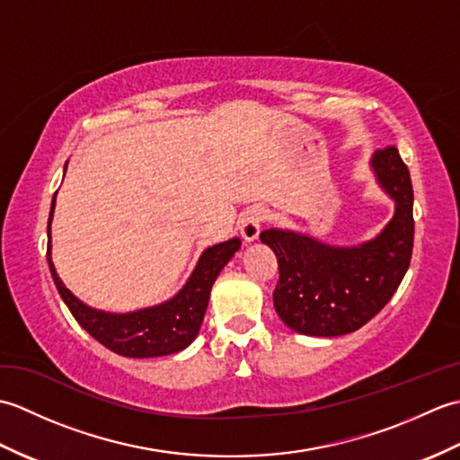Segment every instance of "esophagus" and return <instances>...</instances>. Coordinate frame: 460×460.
Segmentation results:
<instances>
[{
	"mask_svg": "<svg viewBox=\"0 0 460 460\" xmlns=\"http://www.w3.org/2000/svg\"><path fill=\"white\" fill-rule=\"evenodd\" d=\"M267 219V211L262 208H251L239 217V231L241 237L247 243L255 241L261 233V225Z\"/></svg>",
	"mask_w": 460,
	"mask_h": 460,
	"instance_id": "1",
	"label": "esophagus"
}]
</instances>
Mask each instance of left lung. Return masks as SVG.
<instances>
[{
    "instance_id": "8db88e82",
    "label": "left lung",
    "mask_w": 460,
    "mask_h": 460,
    "mask_svg": "<svg viewBox=\"0 0 460 460\" xmlns=\"http://www.w3.org/2000/svg\"><path fill=\"white\" fill-rule=\"evenodd\" d=\"M369 165L395 203L392 221L377 237L336 247L288 229L261 233L279 261L275 310L298 334L334 338L356 332L387 305L411 262L415 221L407 165L395 146L377 150Z\"/></svg>"
}]
</instances>
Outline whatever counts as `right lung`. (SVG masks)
Here are the masks:
<instances>
[{
    "label": "right lung",
    "mask_w": 460,
    "mask_h": 460,
    "mask_svg": "<svg viewBox=\"0 0 460 460\" xmlns=\"http://www.w3.org/2000/svg\"><path fill=\"white\" fill-rule=\"evenodd\" d=\"M66 168V165H65ZM57 195V193H55ZM55 198L51 203L47 225V261L58 295L71 310L75 320L99 340L104 348L126 358H158L170 356L188 348L199 334L205 310L209 305V292L221 269L241 247V239H229L201 252V257L190 275L188 282L173 298L150 308L112 314V312L86 306L58 279L51 259V221Z\"/></svg>",
    "instance_id": "obj_1"
}]
</instances>
